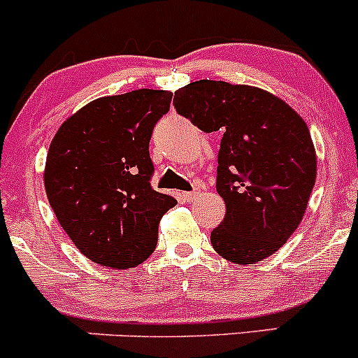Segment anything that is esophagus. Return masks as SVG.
<instances>
[{
  "label": "esophagus",
  "instance_id": "34e87169",
  "mask_svg": "<svg viewBox=\"0 0 358 358\" xmlns=\"http://www.w3.org/2000/svg\"><path fill=\"white\" fill-rule=\"evenodd\" d=\"M197 196H199V192H197V190H190V192H183V199H185L187 202L196 201Z\"/></svg>",
  "mask_w": 358,
  "mask_h": 358
}]
</instances>
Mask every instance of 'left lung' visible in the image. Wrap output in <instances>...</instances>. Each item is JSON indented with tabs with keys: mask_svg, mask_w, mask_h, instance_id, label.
I'll return each instance as SVG.
<instances>
[{
	"mask_svg": "<svg viewBox=\"0 0 358 358\" xmlns=\"http://www.w3.org/2000/svg\"><path fill=\"white\" fill-rule=\"evenodd\" d=\"M173 103L202 131L223 133L216 190L227 213L211 232L215 251L236 265L273 255L298 229L315 185L308 126L272 93L225 81L190 83Z\"/></svg>",
	"mask_w": 358,
	"mask_h": 358,
	"instance_id": "left-lung-1",
	"label": "left lung"
}]
</instances>
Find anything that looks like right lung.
Masks as SVG:
<instances>
[{"label": "right lung", "instance_id": "right-lung-1", "mask_svg": "<svg viewBox=\"0 0 358 358\" xmlns=\"http://www.w3.org/2000/svg\"><path fill=\"white\" fill-rule=\"evenodd\" d=\"M171 92L135 90L102 96L67 119L50 143L45 189L76 248L109 268L145 262L162 215L176 204L150 187L149 142Z\"/></svg>", "mask_w": 358, "mask_h": 358}]
</instances>
